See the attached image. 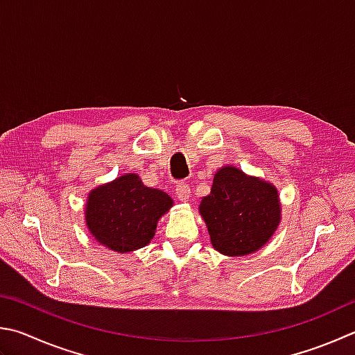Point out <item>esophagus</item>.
Wrapping results in <instances>:
<instances>
[{
	"instance_id": "34e87169",
	"label": "esophagus",
	"mask_w": 355,
	"mask_h": 355,
	"mask_svg": "<svg viewBox=\"0 0 355 355\" xmlns=\"http://www.w3.org/2000/svg\"><path fill=\"white\" fill-rule=\"evenodd\" d=\"M175 194H177L180 202H188V200L191 198V188L188 184L180 183L175 189Z\"/></svg>"
}]
</instances>
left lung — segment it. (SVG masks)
Segmentation results:
<instances>
[{
    "instance_id": "8db88e82",
    "label": "left lung",
    "mask_w": 355,
    "mask_h": 355,
    "mask_svg": "<svg viewBox=\"0 0 355 355\" xmlns=\"http://www.w3.org/2000/svg\"><path fill=\"white\" fill-rule=\"evenodd\" d=\"M198 212L218 253L247 256L259 251L278 230L281 200L275 184L228 164L214 173Z\"/></svg>"
}]
</instances>
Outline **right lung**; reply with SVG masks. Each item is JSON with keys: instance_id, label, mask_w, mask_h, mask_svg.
I'll list each match as a JSON object with an SVG mask.
<instances>
[{"instance_id": "add662e5", "label": "right lung", "mask_w": 355, "mask_h": 355, "mask_svg": "<svg viewBox=\"0 0 355 355\" xmlns=\"http://www.w3.org/2000/svg\"><path fill=\"white\" fill-rule=\"evenodd\" d=\"M172 206L166 192L149 188L130 172L89 191L85 225L102 247L130 253L150 243L158 220Z\"/></svg>"}]
</instances>
